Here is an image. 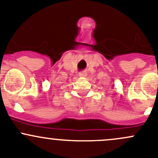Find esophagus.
I'll use <instances>...</instances> for the list:
<instances>
[{
	"label": "esophagus",
	"instance_id": "1",
	"mask_svg": "<svg viewBox=\"0 0 158 158\" xmlns=\"http://www.w3.org/2000/svg\"><path fill=\"white\" fill-rule=\"evenodd\" d=\"M79 76H80V77H85V76H87V73H85V72H83V73H79Z\"/></svg>",
	"mask_w": 158,
	"mask_h": 158
}]
</instances>
